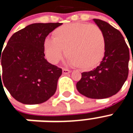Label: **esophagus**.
<instances>
[{"instance_id":"1","label":"esophagus","mask_w":133,"mask_h":133,"mask_svg":"<svg viewBox=\"0 0 133 133\" xmlns=\"http://www.w3.org/2000/svg\"><path fill=\"white\" fill-rule=\"evenodd\" d=\"M62 73H63L64 74H69V73H71V71L67 69L63 68V69H62Z\"/></svg>"}]
</instances>
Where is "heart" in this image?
<instances>
[{
  "label": "heart",
  "instance_id": "obj_1",
  "mask_svg": "<svg viewBox=\"0 0 133 133\" xmlns=\"http://www.w3.org/2000/svg\"><path fill=\"white\" fill-rule=\"evenodd\" d=\"M52 36L53 39L46 38L43 43L44 54L50 63H57L64 49L69 62L87 71L96 67L105 55V37L95 25L69 23L56 28Z\"/></svg>",
  "mask_w": 133,
  "mask_h": 133
}]
</instances>
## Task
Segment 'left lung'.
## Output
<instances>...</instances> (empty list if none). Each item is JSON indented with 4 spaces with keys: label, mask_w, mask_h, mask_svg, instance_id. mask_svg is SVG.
<instances>
[{
    "label": "left lung",
    "mask_w": 133,
    "mask_h": 133,
    "mask_svg": "<svg viewBox=\"0 0 133 133\" xmlns=\"http://www.w3.org/2000/svg\"><path fill=\"white\" fill-rule=\"evenodd\" d=\"M94 21L103 34L105 52L100 65L95 69L82 73V78L76 87L86 97L101 99L116 94L127 80L130 52L118 30L104 21L96 18Z\"/></svg>",
    "instance_id": "obj_1"
}]
</instances>
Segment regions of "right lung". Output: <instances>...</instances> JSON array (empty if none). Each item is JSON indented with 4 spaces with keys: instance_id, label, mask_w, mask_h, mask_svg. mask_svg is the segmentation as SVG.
Here are the masks:
<instances>
[{
    "instance_id": "add662e5",
    "label": "right lung",
    "mask_w": 133,
    "mask_h": 133,
    "mask_svg": "<svg viewBox=\"0 0 133 133\" xmlns=\"http://www.w3.org/2000/svg\"><path fill=\"white\" fill-rule=\"evenodd\" d=\"M62 24L29 25L15 32L1 50L0 83L18 102L42 103L55 94L62 70L45 59L43 43L48 34Z\"/></svg>"
}]
</instances>
